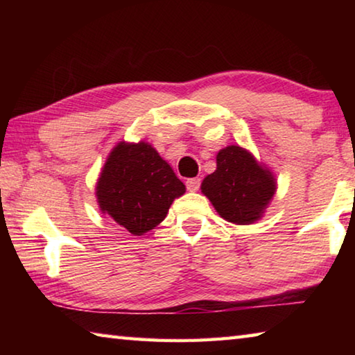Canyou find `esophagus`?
<instances>
[{"instance_id": "34e87169", "label": "esophagus", "mask_w": 355, "mask_h": 355, "mask_svg": "<svg viewBox=\"0 0 355 355\" xmlns=\"http://www.w3.org/2000/svg\"><path fill=\"white\" fill-rule=\"evenodd\" d=\"M186 188H188V191H191V192L199 191V188H200V178H189L188 182H186Z\"/></svg>"}]
</instances>
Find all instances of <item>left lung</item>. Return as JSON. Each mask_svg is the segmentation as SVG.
<instances>
[{
  "instance_id": "8db88e82",
  "label": "left lung",
  "mask_w": 355,
  "mask_h": 355,
  "mask_svg": "<svg viewBox=\"0 0 355 355\" xmlns=\"http://www.w3.org/2000/svg\"><path fill=\"white\" fill-rule=\"evenodd\" d=\"M200 189L220 218L238 225L258 220L275 194L272 172L239 146L216 156V171L203 178Z\"/></svg>"
}]
</instances>
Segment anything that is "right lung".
Returning a JSON list of instances; mask_svg holds the SVG:
<instances>
[{
	"mask_svg": "<svg viewBox=\"0 0 355 355\" xmlns=\"http://www.w3.org/2000/svg\"><path fill=\"white\" fill-rule=\"evenodd\" d=\"M172 167L148 142H119L107 156L95 188L101 213L141 236L164 220L184 194Z\"/></svg>",
	"mask_w": 355,
	"mask_h": 355,
	"instance_id": "1",
	"label": "right lung"
}]
</instances>
